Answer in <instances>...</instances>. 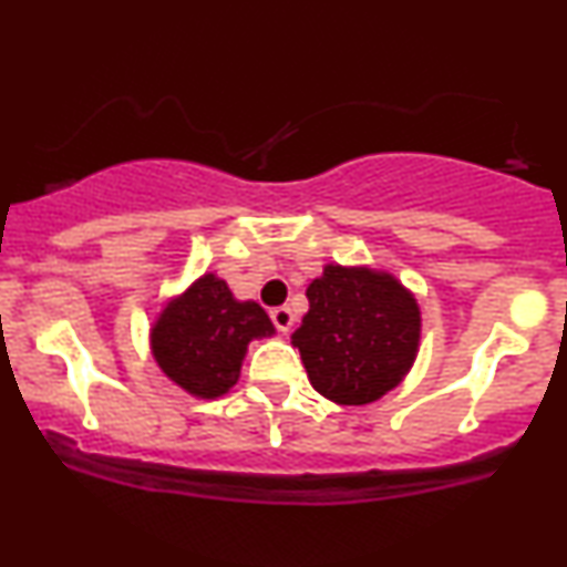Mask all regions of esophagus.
I'll return each mask as SVG.
<instances>
[{
    "mask_svg": "<svg viewBox=\"0 0 567 567\" xmlns=\"http://www.w3.org/2000/svg\"><path fill=\"white\" fill-rule=\"evenodd\" d=\"M271 322H275V328L279 333H288L292 328V311L290 306H277V309H271Z\"/></svg>",
    "mask_w": 567,
    "mask_h": 567,
    "instance_id": "obj_1",
    "label": "esophagus"
}]
</instances>
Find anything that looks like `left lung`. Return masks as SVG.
I'll return each instance as SVG.
<instances>
[{
    "mask_svg": "<svg viewBox=\"0 0 567 567\" xmlns=\"http://www.w3.org/2000/svg\"><path fill=\"white\" fill-rule=\"evenodd\" d=\"M292 333L311 386L338 405H368L405 379L419 351L421 311L392 275L324 266L306 288Z\"/></svg>",
    "mask_w": 567,
    "mask_h": 567,
    "instance_id": "1",
    "label": "left lung"
}]
</instances>
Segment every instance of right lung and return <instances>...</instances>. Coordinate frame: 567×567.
I'll return each mask as SVG.
<instances>
[{
  "instance_id": "add662e5",
  "label": "right lung",
  "mask_w": 567,
  "mask_h": 567,
  "mask_svg": "<svg viewBox=\"0 0 567 567\" xmlns=\"http://www.w3.org/2000/svg\"><path fill=\"white\" fill-rule=\"evenodd\" d=\"M275 333L256 301H237L216 275L199 277L162 309L152 328L154 360L188 394L216 400L239 379L247 343Z\"/></svg>"
}]
</instances>
